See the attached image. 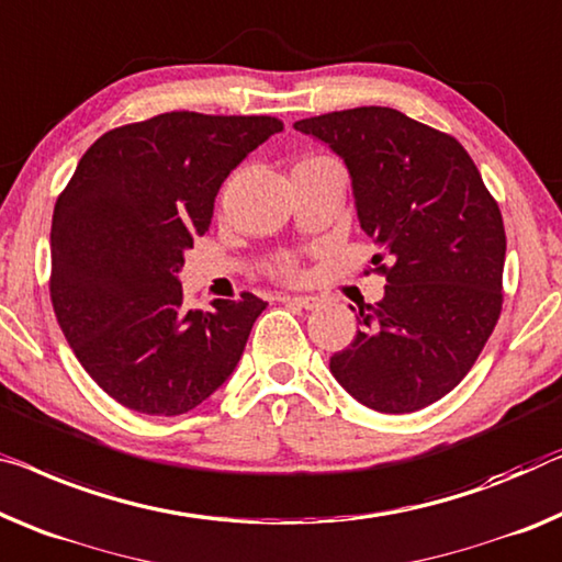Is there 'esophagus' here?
<instances>
[{
  "mask_svg": "<svg viewBox=\"0 0 562 562\" xmlns=\"http://www.w3.org/2000/svg\"><path fill=\"white\" fill-rule=\"evenodd\" d=\"M280 300H282V303H290V305L303 307V310L321 307V300H317V297H307V295H282Z\"/></svg>",
  "mask_w": 562,
  "mask_h": 562,
  "instance_id": "34e87169",
  "label": "esophagus"
}]
</instances>
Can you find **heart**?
Segmentation results:
<instances>
[{
    "instance_id": "obj_1",
    "label": "heart",
    "mask_w": 562,
    "mask_h": 562,
    "mask_svg": "<svg viewBox=\"0 0 562 562\" xmlns=\"http://www.w3.org/2000/svg\"><path fill=\"white\" fill-rule=\"evenodd\" d=\"M315 161H325V158H321V156H307V158H303V161H300L297 166H307V164H315ZM297 166H295V169H297ZM274 272L282 274V278H292V274H295V262H292V259H282V262L274 265Z\"/></svg>"
}]
</instances>
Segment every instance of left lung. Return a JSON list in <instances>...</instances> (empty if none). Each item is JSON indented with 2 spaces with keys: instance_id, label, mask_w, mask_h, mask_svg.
<instances>
[{
  "instance_id": "obj_1",
  "label": "left lung",
  "mask_w": 562,
  "mask_h": 562,
  "mask_svg": "<svg viewBox=\"0 0 562 562\" xmlns=\"http://www.w3.org/2000/svg\"><path fill=\"white\" fill-rule=\"evenodd\" d=\"M295 131L348 166L386 274L383 300L358 307L361 330L330 373L373 412H418L464 379L497 325L507 249L497 201L457 138L393 108L315 115Z\"/></svg>"
}]
</instances>
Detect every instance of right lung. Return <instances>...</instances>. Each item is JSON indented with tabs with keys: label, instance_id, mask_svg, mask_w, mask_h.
Instances as JSON below:
<instances>
[{
	"label": "right lung",
	"instance_id": "obj_1",
	"mask_svg": "<svg viewBox=\"0 0 562 562\" xmlns=\"http://www.w3.org/2000/svg\"><path fill=\"white\" fill-rule=\"evenodd\" d=\"M280 131L272 115H154L103 133L57 196V323L90 379L131 412L187 414L237 368L267 303L241 292L183 310L179 272L224 179Z\"/></svg>",
	"mask_w": 562,
	"mask_h": 562
}]
</instances>
